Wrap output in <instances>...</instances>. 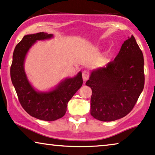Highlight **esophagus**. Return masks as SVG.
<instances>
[{
    "label": "esophagus",
    "mask_w": 155,
    "mask_h": 155,
    "mask_svg": "<svg viewBox=\"0 0 155 155\" xmlns=\"http://www.w3.org/2000/svg\"><path fill=\"white\" fill-rule=\"evenodd\" d=\"M82 77H83L84 81H87V80L89 78V73L87 70H84L82 73Z\"/></svg>",
    "instance_id": "esophagus-1"
}]
</instances>
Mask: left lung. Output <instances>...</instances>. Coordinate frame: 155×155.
<instances>
[{"label":"left lung","instance_id":"obj_1","mask_svg":"<svg viewBox=\"0 0 155 155\" xmlns=\"http://www.w3.org/2000/svg\"><path fill=\"white\" fill-rule=\"evenodd\" d=\"M91 115L102 121L121 119L132 111L144 86V57L132 36L113 61L91 72Z\"/></svg>","mask_w":155,"mask_h":155}]
</instances>
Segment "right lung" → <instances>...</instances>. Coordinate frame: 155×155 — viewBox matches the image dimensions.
I'll return each mask as SVG.
<instances>
[{"label":"right lung","mask_w":155,"mask_h":155,"mask_svg":"<svg viewBox=\"0 0 155 155\" xmlns=\"http://www.w3.org/2000/svg\"><path fill=\"white\" fill-rule=\"evenodd\" d=\"M53 34L40 32L23 36L15 46L11 66V78L21 106L31 116L44 121H55L66 114L68 102L83 84L81 72L66 78L48 91H36L29 82L24 69L25 56L37 41L50 39Z\"/></svg>","instance_id":"add662e5"}]
</instances>
